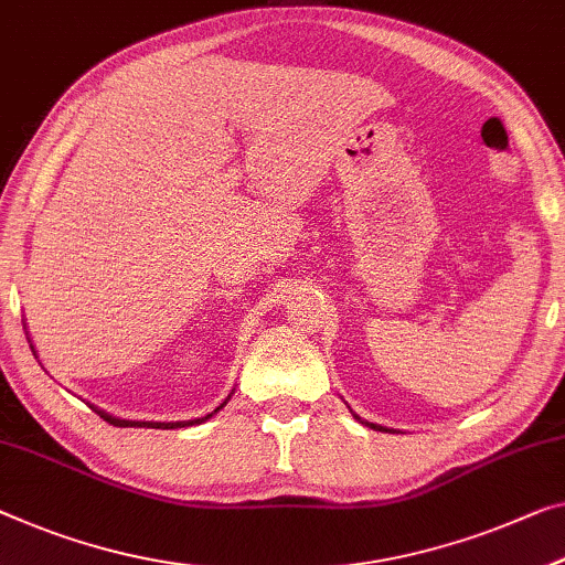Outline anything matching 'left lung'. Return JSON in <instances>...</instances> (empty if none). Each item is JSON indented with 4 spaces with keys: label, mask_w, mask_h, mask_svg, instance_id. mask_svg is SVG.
Returning a JSON list of instances; mask_svg holds the SVG:
<instances>
[{
    "label": "left lung",
    "mask_w": 565,
    "mask_h": 565,
    "mask_svg": "<svg viewBox=\"0 0 565 565\" xmlns=\"http://www.w3.org/2000/svg\"><path fill=\"white\" fill-rule=\"evenodd\" d=\"M371 427H373V429H381V431H388V429H384V427H376V424H371Z\"/></svg>",
    "instance_id": "8db88e82"
}]
</instances>
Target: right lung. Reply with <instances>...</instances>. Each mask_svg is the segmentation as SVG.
Segmentation results:
<instances>
[{"instance_id": "1", "label": "right lung", "mask_w": 565, "mask_h": 565, "mask_svg": "<svg viewBox=\"0 0 565 565\" xmlns=\"http://www.w3.org/2000/svg\"><path fill=\"white\" fill-rule=\"evenodd\" d=\"M95 412H98V416H100L103 422L113 424V427H151V429H179V427H189V424H199V422L210 419V416H212V414H206L204 419H192V422H171V424H163V422H128V419H116V416H110V414L100 412V409H95Z\"/></svg>"}]
</instances>
